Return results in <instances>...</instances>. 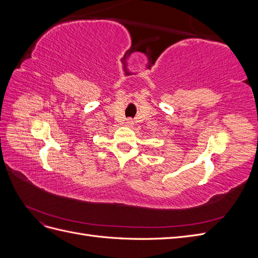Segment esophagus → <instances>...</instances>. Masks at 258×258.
I'll return each instance as SVG.
<instances>
[{
  "label": "esophagus",
  "instance_id": "obj_1",
  "mask_svg": "<svg viewBox=\"0 0 258 258\" xmlns=\"http://www.w3.org/2000/svg\"><path fill=\"white\" fill-rule=\"evenodd\" d=\"M132 124H134V120H132L131 118H129V119H127L126 120V126H132Z\"/></svg>",
  "mask_w": 258,
  "mask_h": 258
}]
</instances>
